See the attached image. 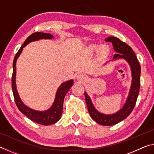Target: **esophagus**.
Masks as SVG:
<instances>
[{"label":"esophagus","mask_w":154,"mask_h":154,"mask_svg":"<svg viewBox=\"0 0 154 154\" xmlns=\"http://www.w3.org/2000/svg\"><path fill=\"white\" fill-rule=\"evenodd\" d=\"M86 79H87L86 76L83 74H79L77 76V79L78 81H79V82H83V81L86 80Z\"/></svg>","instance_id":"1"}]
</instances>
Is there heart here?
Listing matches in <instances>:
<instances>
[{"mask_svg": "<svg viewBox=\"0 0 154 154\" xmlns=\"http://www.w3.org/2000/svg\"><path fill=\"white\" fill-rule=\"evenodd\" d=\"M92 49L93 50H99L100 53L102 55H106L109 52V48L106 45H103L101 46H99L97 45H94L92 46Z\"/></svg>", "mask_w": 154, "mask_h": 154, "instance_id": "1", "label": "heart"}]
</instances>
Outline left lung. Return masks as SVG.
<instances>
[{"instance_id": "left-lung-1", "label": "left lung", "mask_w": 154, "mask_h": 154, "mask_svg": "<svg viewBox=\"0 0 154 154\" xmlns=\"http://www.w3.org/2000/svg\"><path fill=\"white\" fill-rule=\"evenodd\" d=\"M106 42H111L114 50L117 54H114L111 61L118 59H124L130 65L132 73V83L129 94L126 103L121 109L113 114H104L99 112L94 106L90 96L85 92V101H86L88 112L91 118L98 124L103 126H113L126 119L133 110L137 102V99L140 90V66L137 58L134 52L126 43L122 42L118 38L109 36L105 39Z\"/></svg>"}]
</instances>
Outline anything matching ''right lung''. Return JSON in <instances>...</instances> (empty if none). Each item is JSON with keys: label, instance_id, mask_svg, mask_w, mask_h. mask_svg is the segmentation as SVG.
Segmentation results:
<instances>
[{"label": "right lung", "instance_id": "1", "mask_svg": "<svg viewBox=\"0 0 154 154\" xmlns=\"http://www.w3.org/2000/svg\"><path fill=\"white\" fill-rule=\"evenodd\" d=\"M54 36L49 33L44 32H35L30 35L25 41L24 44L21 47L19 51L15 55L14 62H13V71L12 79H11V85H12V90L14 93L15 102L17 108L24 114L27 118H29L31 120L36 122V123L39 124L44 126H48L53 124L56 123L61 118L62 110H63V103L65 96H66L68 91L73 84V80L71 79L66 82H63L60 85L57 90L56 94V97L54 99V102L52 104L50 108H49L46 111H36L34 109L28 107L21 100L19 94H18L16 83H15V78H16V62L17 58H19L21 53L22 52L23 48L26 46L28 43L33 41H38L40 39H51L53 38Z\"/></svg>", "mask_w": 154, "mask_h": 154}]
</instances>
